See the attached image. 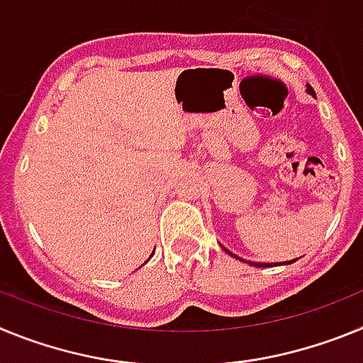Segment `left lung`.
<instances>
[{"instance_id": "left-lung-1", "label": "left lung", "mask_w": 363, "mask_h": 363, "mask_svg": "<svg viewBox=\"0 0 363 363\" xmlns=\"http://www.w3.org/2000/svg\"><path fill=\"white\" fill-rule=\"evenodd\" d=\"M307 92H309L311 96H314V91H313V89H311V85H307ZM221 249H223V251H225V252H229V255L234 256V258H236V259H240V262H245V264L252 265V267H271V265H291V264H294V262H296V259H298V258H294V259H289V262H280V264H262V262H247V259H242V258H240V256H236V255H233V252H230V251H227V249L223 245H221Z\"/></svg>"}]
</instances>
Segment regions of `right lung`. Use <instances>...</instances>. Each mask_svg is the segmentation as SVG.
I'll return each instance as SVG.
<instances>
[{"mask_svg":"<svg viewBox=\"0 0 363 363\" xmlns=\"http://www.w3.org/2000/svg\"><path fill=\"white\" fill-rule=\"evenodd\" d=\"M152 255H154V252H152ZM152 255H150V256H149V258H152ZM147 262H149V259H147Z\"/></svg>","mask_w":363,"mask_h":363,"instance_id":"1","label":"right lung"}]
</instances>
